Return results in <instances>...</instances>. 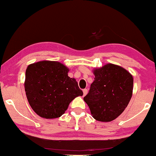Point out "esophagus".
I'll return each mask as SVG.
<instances>
[{"mask_svg": "<svg viewBox=\"0 0 156 156\" xmlns=\"http://www.w3.org/2000/svg\"><path fill=\"white\" fill-rule=\"evenodd\" d=\"M83 95H84V96H85V95H86V94H87V92H88V90H87V89H83Z\"/></svg>", "mask_w": 156, "mask_h": 156, "instance_id": "esophagus-1", "label": "esophagus"}]
</instances>
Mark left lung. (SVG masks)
<instances>
[{
    "instance_id": "8db88e82",
    "label": "left lung",
    "mask_w": 156,
    "mask_h": 156,
    "mask_svg": "<svg viewBox=\"0 0 156 156\" xmlns=\"http://www.w3.org/2000/svg\"><path fill=\"white\" fill-rule=\"evenodd\" d=\"M94 80L83 98L92 117L111 122L124 112L133 92V76L124 68L108 64L94 70Z\"/></svg>"
}]
</instances>
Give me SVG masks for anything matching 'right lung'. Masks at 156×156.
Wrapping results in <instances>:
<instances>
[{
    "label": "right lung",
    "mask_w": 156,
    "mask_h": 156,
    "mask_svg": "<svg viewBox=\"0 0 156 156\" xmlns=\"http://www.w3.org/2000/svg\"><path fill=\"white\" fill-rule=\"evenodd\" d=\"M69 69L58 62L42 61L28 66L25 91L30 105L41 117H60L69 103L83 95L78 82L68 76Z\"/></svg>",
    "instance_id": "1"
}]
</instances>
